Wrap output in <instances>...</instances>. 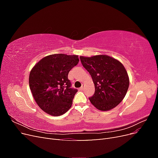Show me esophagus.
<instances>
[{
	"label": "esophagus",
	"mask_w": 158,
	"mask_h": 158,
	"mask_svg": "<svg viewBox=\"0 0 158 158\" xmlns=\"http://www.w3.org/2000/svg\"><path fill=\"white\" fill-rule=\"evenodd\" d=\"M84 87H85V85H84V84H82V86H81V88H80V89L83 90V89H84Z\"/></svg>",
	"instance_id": "34e87169"
}]
</instances>
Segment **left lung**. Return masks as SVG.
<instances>
[{
  "label": "left lung",
  "mask_w": 158,
  "mask_h": 158,
  "mask_svg": "<svg viewBox=\"0 0 158 158\" xmlns=\"http://www.w3.org/2000/svg\"><path fill=\"white\" fill-rule=\"evenodd\" d=\"M80 58L95 85V93L89 98L91 103L103 111L117 107L125 97L130 82L125 66L106 55L80 56Z\"/></svg>",
  "instance_id": "obj_1"
}]
</instances>
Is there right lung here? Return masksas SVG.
<instances>
[{
  "label": "right lung",
  "instance_id": "obj_1",
  "mask_svg": "<svg viewBox=\"0 0 158 158\" xmlns=\"http://www.w3.org/2000/svg\"><path fill=\"white\" fill-rule=\"evenodd\" d=\"M78 62V55L53 54L44 57L31 70L30 88L38 106L46 113L60 116L71 107L78 90L70 88L68 74Z\"/></svg>",
  "mask_w": 158,
  "mask_h": 158
}]
</instances>
